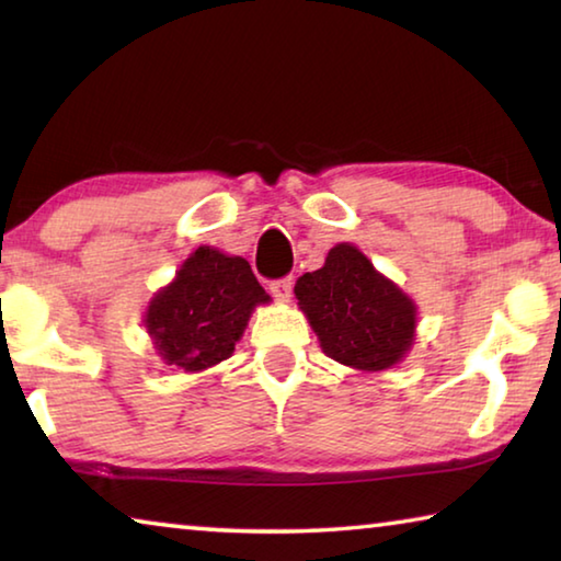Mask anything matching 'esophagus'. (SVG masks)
Here are the masks:
<instances>
[{
  "mask_svg": "<svg viewBox=\"0 0 561 561\" xmlns=\"http://www.w3.org/2000/svg\"><path fill=\"white\" fill-rule=\"evenodd\" d=\"M291 289H294V279L291 277H284L270 284V291L274 294V299L277 301H289L291 299Z\"/></svg>",
  "mask_w": 561,
  "mask_h": 561,
  "instance_id": "obj_1",
  "label": "esophagus"
}]
</instances>
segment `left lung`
<instances>
[{"label": "left lung", "instance_id": "1", "mask_svg": "<svg viewBox=\"0 0 561 561\" xmlns=\"http://www.w3.org/2000/svg\"><path fill=\"white\" fill-rule=\"evenodd\" d=\"M299 309L329 358L364 374L401 364L415 344L417 304L351 242L297 279Z\"/></svg>", "mask_w": 561, "mask_h": 561}]
</instances>
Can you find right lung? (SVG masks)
I'll list each match as a JSON object with an SVG mask.
<instances>
[{
    "mask_svg": "<svg viewBox=\"0 0 561 561\" xmlns=\"http://www.w3.org/2000/svg\"><path fill=\"white\" fill-rule=\"evenodd\" d=\"M270 301L250 262L201 244L148 301L144 327L165 366L201 374L232 356L252 311Z\"/></svg>",
    "mask_w": 561,
    "mask_h": 561,
    "instance_id": "add662e5",
    "label": "right lung"
}]
</instances>
